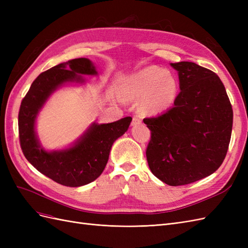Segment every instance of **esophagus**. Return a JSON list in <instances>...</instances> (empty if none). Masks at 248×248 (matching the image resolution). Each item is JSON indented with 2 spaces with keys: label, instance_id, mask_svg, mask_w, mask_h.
Here are the masks:
<instances>
[{
  "label": "esophagus",
  "instance_id": "obj_1",
  "mask_svg": "<svg viewBox=\"0 0 248 248\" xmlns=\"http://www.w3.org/2000/svg\"><path fill=\"white\" fill-rule=\"evenodd\" d=\"M141 122V117L140 116H133L132 118V125H137Z\"/></svg>",
  "mask_w": 248,
  "mask_h": 248
}]
</instances>
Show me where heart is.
<instances>
[{
	"label": "heart",
	"mask_w": 248,
	"mask_h": 248,
	"mask_svg": "<svg viewBox=\"0 0 248 248\" xmlns=\"http://www.w3.org/2000/svg\"><path fill=\"white\" fill-rule=\"evenodd\" d=\"M178 92L175 78L159 67L149 66L126 80L122 95L130 99H142L144 108L153 112L162 111L174 103Z\"/></svg>",
	"instance_id": "obj_1"
}]
</instances>
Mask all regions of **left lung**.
Returning a JSON list of instances; mask_svg holds the SVG:
<instances>
[{"instance_id":"1","label":"left lung","mask_w":248,"mask_h":248,"mask_svg":"<svg viewBox=\"0 0 248 248\" xmlns=\"http://www.w3.org/2000/svg\"><path fill=\"white\" fill-rule=\"evenodd\" d=\"M170 65L178 71L181 91L170 109L144 119L151 131L146 156L155 177L179 186L221 166L232 136V108L216 73L192 62Z\"/></svg>"}]
</instances>
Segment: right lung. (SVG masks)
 <instances>
[{
    "label": "right lung",
    "instance_id": "obj_1",
    "mask_svg": "<svg viewBox=\"0 0 248 248\" xmlns=\"http://www.w3.org/2000/svg\"><path fill=\"white\" fill-rule=\"evenodd\" d=\"M80 74H96L91 61L73 59L40 73L22 99L18 112L19 144L25 157L41 174L69 187L91 183L106 168L114 141L128 129L131 117L108 124H93L72 148L46 152L35 134V119L43 103L55 90L67 81H82Z\"/></svg>",
    "mask_w": 248,
    "mask_h": 248
}]
</instances>
